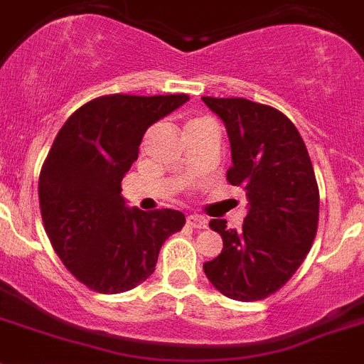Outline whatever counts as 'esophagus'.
<instances>
[{
    "instance_id": "obj_1",
    "label": "esophagus",
    "mask_w": 364,
    "mask_h": 364,
    "mask_svg": "<svg viewBox=\"0 0 364 364\" xmlns=\"http://www.w3.org/2000/svg\"><path fill=\"white\" fill-rule=\"evenodd\" d=\"M188 225L193 228H205L207 227V220L200 214H189L188 216Z\"/></svg>"
}]
</instances>
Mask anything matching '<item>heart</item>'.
<instances>
[{
	"label": "heart",
	"mask_w": 364,
	"mask_h": 364,
	"mask_svg": "<svg viewBox=\"0 0 364 364\" xmlns=\"http://www.w3.org/2000/svg\"><path fill=\"white\" fill-rule=\"evenodd\" d=\"M200 121H202V119H189L188 123H186V127H193V124H195V123H200Z\"/></svg>",
	"instance_id": "b5f03b06"
}]
</instances>
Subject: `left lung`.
<instances>
[{
    "mask_svg": "<svg viewBox=\"0 0 364 364\" xmlns=\"http://www.w3.org/2000/svg\"><path fill=\"white\" fill-rule=\"evenodd\" d=\"M202 100L227 128V180L248 200L240 232L225 220L209 221L223 250L203 262V272L228 299L262 300L295 275L316 236L320 193L313 164L296 127L280 110L245 98Z\"/></svg>",
    "mask_w": 364,
    "mask_h": 364,
    "instance_id": "obj_1",
    "label": "left lung"
}]
</instances>
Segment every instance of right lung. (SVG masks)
<instances>
[{
    "label": "right lung",
    "instance_id": "obj_1",
    "mask_svg": "<svg viewBox=\"0 0 364 364\" xmlns=\"http://www.w3.org/2000/svg\"><path fill=\"white\" fill-rule=\"evenodd\" d=\"M188 95L100 96L73 112L39 176L43 223L65 268L105 295L134 289L154 273L162 243L184 227L180 210L127 205L121 180L148 127Z\"/></svg>",
    "mask_w": 364,
    "mask_h": 364
}]
</instances>
